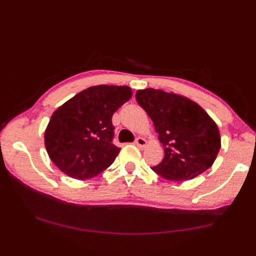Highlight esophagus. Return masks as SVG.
<instances>
[{"instance_id": "esophagus-1", "label": "esophagus", "mask_w": 256, "mask_h": 256, "mask_svg": "<svg viewBox=\"0 0 256 256\" xmlns=\"http://www.w3.org/2000/svg\"><path fill=\"white\" fill-rule=\"evenodd\" d=\"M135 144H136V146H138V148H145L148 142H146V140L143 138H138L135 140Z\"/></svg>"}]
</instances>
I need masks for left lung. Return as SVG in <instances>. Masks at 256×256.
<instances>
[{"label":"left lung","mask_w":256,"mask_h":256,"mask_svg":"<svg viewBox=\"0 0 256 256\" xmlns=\"http://www.w3.org/2000/svg\"><path fill=\"white\" fill-rule=\"evenodd\" d=\"M135 98L153 121L165 152L152 170L168 180L184 182L212 166L221 138L202 108L184 96L153 88L138 90Z\"/></svg>","instance_id":"left-lung-1"}]
</instances>
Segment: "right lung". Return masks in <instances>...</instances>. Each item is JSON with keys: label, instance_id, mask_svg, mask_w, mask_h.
<instances>
[{"label": "right lung", "instance_id": "obj_1", "mask_svg": "<svg viewBox=\"0 0 256 256\" xmlns=\"http://www.w3.org/2000/svg\"><path fill=\"white\" fill-rule=\"evenodd\" d=\"M132 94L128 86L99 84L59 106L45 131L46 150L54 164L79 180L106 170L121 150L112 143V116Z\"/></svg>", "mask_w": 256, "mask_h": 256}]
</instances>
